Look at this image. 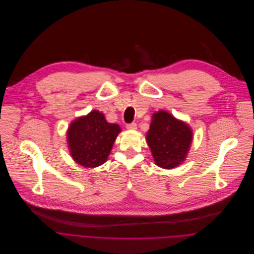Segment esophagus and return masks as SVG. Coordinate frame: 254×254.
I'll list each match as a JSON object with an SVG mask.
<instances>
[{"label": "esophagus", "instance_id": "esophagus-1", "mask_svg": "<svg viewBox=\"0 0 254 254\" xmlns=\"http://www.w3.org/2000/svg\"><path fill=\"white\" fill-rule=\"evenodd\" d=\"M126 128L129 129V130H136V129H137V124L134 123V122H133V123H130V124H127Z\"/></svg>", "mask_w": 254, "mask_h": 254}]
</instances>
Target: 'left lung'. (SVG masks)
I'll return each mask as SVG.
<instances>
[{"instance_id":"obj_1","label":"left lung","mask_w":254,"mask_h":254,"mask_svg":"<svg viewBox=\"0 0 254 254\" xmlns=\"http://www.w3.org/2000/svg\"><path fill=\"white\" fill-rule=\"evenodd\" d=\"M146 139L156 165L171 169L185 160L192 142V131L183 121L160 110L152 116Z\"/></svg>"}]
</instances>
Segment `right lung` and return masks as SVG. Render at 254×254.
<instances>
[{
	"label": "right lung",
	"mask_w": 254,
	"mask_h": 254,
	"mask_svg": "<svg viewBox=\"0 0 254 254\" xmlns=\"http://www.w3.org/2000/svg\"><path fill=\"white\" fill-rule=\"evenodd\" d=\"M121 132L118 124L108 123L97 110L74 120L67 131L71 156L79 165L94 168L106 162Z\"/></svg>",
	"instance_id": "obj_1"
}]
</instances>
